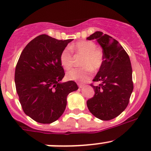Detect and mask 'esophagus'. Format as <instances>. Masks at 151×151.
Segmentation results:
<instances>
[{
  "mask_svg": "<svg viewBox=\"0 0 151 151\" xmlns=\"http://www.w3.org/2000/svg\"><path fill=\"white\" fill-rule=\"evenodd\" d=\"M78 86H79V88H83V87H84V85H81V84H79Z\"/></svg>",
  "mask_w": 151,
  "mask_h": 151,
  "instance_id": "obj_1",
  "label": "esophagus"
}]
</instances>
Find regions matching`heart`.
<instances>
[{
  "instance_id": "obj_1",
  "label": "heart",
  "mask_w": 151,
  "mask_h": 151,
  "mask_svg": "<svg viewBox=\"0 0 151 151\" xmlns=\"http://www.w3.org/2000/svg\"><path fill=\"white\" fill-rule=\"evenodd\" d=\"M71 49L75 54L83 55L80 60L82 66L68 71L67 79L85 83L91 78L93 71H98L101 68L104 63V55L101 50L96 48V44L91 41H80L71 46ZM60 60L65 69H69L73 66L72 54L68 49H65L60 53Z\"/></svg>"
}]
</instances>
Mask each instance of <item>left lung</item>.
Returning a JSON list of instances; mask_svg holds the SVG:
<instances>
[{
  "label": "left lung",
  "instance_id": "left-lung-1",
  "mask_svg": "<svg viewBox=\"0 0 151 151\" xmlns=\"http://www.w3.org/2000/svg\"><path fill=\"white\" fill-rule=\"evenodd\" d=\"M87 39H96L104 55L102 66L93 80L100 84L91 85L95 94L87 101V106L97 118L109 121L126 109L133 91L130 58L118 41L102 32H95Z\"/></svg>",
  "mask_w": 151,
  "mask_h": 151
}]
</instances>
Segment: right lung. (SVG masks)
<instances>
[{"instance_id": "right-lung-1", "label": "right lung", "mask_w": 151, "mask_h": 151, "mask_svg": "<svg viewBox=\"0 0 151 151\" xmlns=\"http://www.w3.org/2000/svg\"><path fill=\"white\" fill-rule=\"evenodd\" d=\"M71 41L40 35L19 56L15 68L16 91L24 112L36 122L57 121L66 109L67 96L78 89L71 80L60 83L65 75L60 53Z\"/></svg>"}]
</instances>
